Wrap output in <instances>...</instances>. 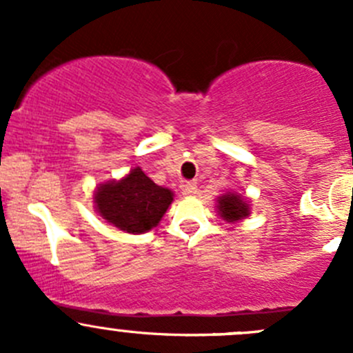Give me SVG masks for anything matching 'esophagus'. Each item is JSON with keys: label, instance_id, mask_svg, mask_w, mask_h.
I'll use <instances>...</instances> for the list:
<instances>
[{"label": "esophagus", "instance_id": "esophagus-1", "mask_svg": "<svg viewBox=\"0 0 353 353\" xmlns=\"http://www.w3.org/2000/svg\"><path fill=\"white\" fill-rule=\"evenodd\" d=\"M181 188H183L184 194H196L198 191V186L194 181H186V183H183V186Z\"/></svg>", "mask_w": 353, "mask_h": 353}]
</instances>
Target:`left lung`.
Returning <instances> with one entry per match:
<instances>
[{
  "label": "left lung",
  "instance_id": "8db88e82",
  "mask_svg": "<svg viewBox=\"0 0 353 353\" xmlns=\"http://www.w3.org/2000/svg\"><path fill=\"white\" fill-rule=\"evenodd\" d=\"M215 205L220 219L225 220L227 223L243 222L251 215V201L236 191L223 193L222 196L216 198Z\"/></svg>",
  "mask_w": 353,
  "mask_h": 353
}]
</instances>
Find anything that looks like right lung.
<instances>
[{"label":"right lung","instance_id":"right-lung-1","mask_svg":"<svg viewBox=\"0 0 353 353\" xmlns=\"http://www.w3.org/2000/svg\"><path fill=\"white\" fill-rule=\"evenodd\" d=\"M172 201V191L155 184L141 167L99 184L94 191L95 212L105 223L128 234H145L159 225Z\"/></svg>","mask_w":353,"mask_h":353}]
</instances>
